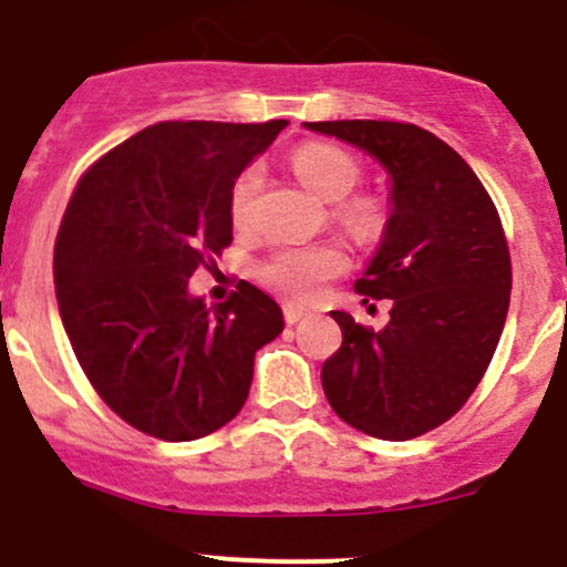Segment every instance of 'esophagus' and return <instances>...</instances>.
Listing matches in <instances>:
<instances>
[{
	"mask_svg": "<svg viewBox=\"0 0 567 567\" xmlns=\"http://www.w3.org/2000/svg\"><path fill=\"white\" fill-rule=\"evenodd\" d=\"M306 317V311H302V308H297V306H284V319L289 324H295V322H300V319Z\"/></svg>",
	"mask_w": 567,
	"mask_h": 567,
	"instance_id": "1",
	"label": "esophagus"
}]
</instances>
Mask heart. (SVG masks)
Returning <instances> with one entry per match:
<instances>
[{"label": "heart", "mask_w": 567, "mask_h": 567, "mask_svg": "<svg viewBox=\"0 0 567 567\" xmlns=\"http://www.w3.org/2000/svg\"><path fill=\"white\" fill-rule=\"evenodd\" d=\"M297 178L322 200H328L330 217L358 243H374L389 226V209L378 195H350L361 182V165L350 151L330 143H306L291 154ZM261 189L259 167H245L228 193V215L237 228L254 220L256 195ZM347 267L344 254L333 245L286 248L259 267V278L276 295L289 302H308L322 291L330 278Z\"/></svg>", "instance_id": "heart-1"}]
</instances>
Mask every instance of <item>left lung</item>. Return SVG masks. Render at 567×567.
<instances>
[{
  "mask_svg": "<svg viewBox=\"0 0 567 567\" xmlns=\"http://www.w3.org/2000/svg\"><path fill=\"white\" fill-rule=\"evenodd\" d=\"M306 128L367 151L391 178L389 226L355 281L358 295L391 300V319L369 330L330 311L344 339L322 363L324 396L361 433L416 439L466 405L496 352L513 289L502 220L466 159L427 128L396 121Z\"/></svg>",
  "mask_w": 567,
  "mask_h": 567,
  "instance_id": "8db88e82",
  "label": "left lung"
}]
</instances>
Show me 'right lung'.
Instances as JSON below:
<instances>
[{
    "label": "right lung",
    "instance_id": "add662e5",
    "mask_svg": "<svg viewBox=\"0 0 567 567\" xmlns=\"http://www.w3.org/2000/svg\"><path fill=\"white\" fill-rule=\"evenodd\" d=\"M286 121H165L80 178L54 243V291L82 372L126 424L195 441L243 411L281 306L239 281L220 306L187 281L231 245V184Z\"/></svg>",
    "mask_w": 567,
    "mask_h": 567
}]
</instances>
